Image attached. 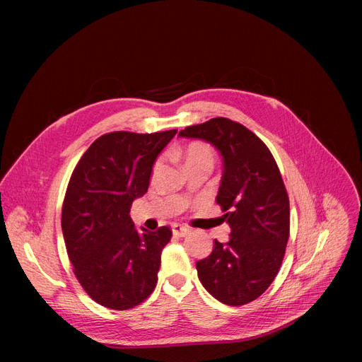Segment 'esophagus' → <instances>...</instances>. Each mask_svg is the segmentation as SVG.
Segmentation results:
<instances>
[{"label":"esophagus","mask_w":362,"mask_h":362,"mask_svg":"<svg viewBox=\"0 0 362 362\" xmlns=\"http://www.w3.org/2000/svg\"><path fill=\"white\" fill-rule=\"evenodd\" d=\"M172 233H173L175 235L184 237V235H187V234L190 233V229H189L187 226L180 225V223H173V225H172Z\"/></svg>","instance_id":"34e87169"}]
</instances>
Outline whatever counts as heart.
<instances>
[{
  "label": "heart",
  "mask_w": 362,
  "mask_h": 362,
  "mask_svg": "<svg viewBox=\"0 0 362 362\" xmlns=\"http://www.w3.org/2000/svg\"><path fill=\"white\" fill-rule=\"evenodd\" d=\"M184 164L185 168L193 166V164H199V163H211L213 164V152L210 146H206L205 144H192L187 148L184 149ZM161 169V160H158L154 166V175L158 173Z\"/></svg>",
  "instance_id": "heart-1"
}]
</instances>
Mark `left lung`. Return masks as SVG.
<instances>
[{
    "label": "left lung",
    "instance_id": "1",
    "mask_svg": "<svg viewBox=\"0 0 362 362\" xmlns=\"http://www.w3.org/2000/svg\"><path fill=\"white\" fill-rule=\"evenodd\" d=\"M180 137L213 145L223 160L216 202L231 228L226 245L196 262L199 281L225 305H245L278 275L290 234V204L276 161L242 124L214 117L180 131Z\"/></svg>",
    "mask_w": 362,
    "mask_h": 362
}]
</instances>
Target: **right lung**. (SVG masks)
I'll return each mask as SVG.
<instances>
[{"label":"right lung","instance_id":"1","mask_svg":"<svg viewBox=\"0 0 362 362\" xmlns=\"http://www.w3.org/2000/svg\"><path fill=\"white\" fill-rule=\"evenodd\" d=\"M175 134L108 133L72 172L62 210L64 245L76 279L105 308H134L157 286L172 231L136 228L129 208L146 193L156 160Z\"/></svg>","mask_w":362,"mask_h":362}]
</instances>
